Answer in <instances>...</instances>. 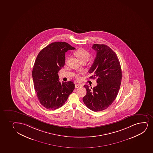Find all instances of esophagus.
Listing matches in <instances>:
<instances>
[{"label":"esophagus","instance_id":"obj_1","mask_svg":"<svg viewBox=\"0 0 153 153\" xmlns=\"http://www.w3.org/2000/svg\"><path fill=\"white\" fill-rule=\"evenodd\" d=\"M83 85L82 84H80V83H79V84H76L75 85V88H81V87H82Z\"/></svg>","mask_w":153,"mask_h":153}]
</instances>
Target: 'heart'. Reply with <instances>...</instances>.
Segmentation results:
<instances>
[{
    "label": "heart",
    "mask_w": 153,
    "mask_h": 153,
    "mask_svg": "<svg viewBox=\"0 0 153 153\" xmlns=\"http://www.w3.org/2000/svg\"><path fill=\"white\" fill-rule=\"evenodd\" d=\"M75 54L80 62L84 59L89 60V57H90L89 53L88 51H86V50H84L83 49H80L77 50L75 52ZM75 78L77 80H79L80 79V76L78 74H77L75 75Z\"/></svg>",
    "instance_id": "b5f03b06"
}]
</instances>
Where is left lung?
Returning <instances> with one entry per match:
<instances>
[{
  "instance_id": "obj_1",
  "label": "left lung",
  "mask_w": 153,
  "mask_h": 153,
  "mask_svg": "<svg viewBox=\"0 0 153 153\" xmlns=\"http://www.w3.org/2000/svg\"><path fill=\"white\" fill-rule=\"evenodd\" d=\"M91 47L97 55L88 71L93 75L89 78H97L98 84L93 88L84 85L86 94L83 101L89 109L101 111L110 106L117 98L121 84L122 70L117 56L109 47L94 44Z\"/></svg>"
}]
</instances>
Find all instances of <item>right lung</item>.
Here are the masks:
<instances>
[{
  "instance_id": "right-lung-1",
  "label": "right lung",
  "mask_w": 153,
  "mask_h": 153,
  "mask_svg": "<svg viewBox=\"0 0 153 153\" xmlns=\"http://www.w3.org/2000/svg\"><path fill=\"white\" fill-rule=\"evenodd\" d=\"M75 49L65 42H56L43 48L36 57L32 72L34 89L40 103L47 109L60 108L75 88L72 81L60 82L58 75L65 65V52Z\"/></svg>"
}]
</instances>
